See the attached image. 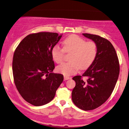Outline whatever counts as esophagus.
Masks as SVG:
<instances>
[{
    "label": "esophagus",
    "instance_id": "esophagus-1",
    "mask_svg": "<svg viewBox=\"0 0 129 129\" xmlns=\"http://www.w3.org/2000/svg\"><path fill=\"white\" fill-rule=\"evenodd\" d=\"M72 78L70 77V76H64V80H68L71 79Z\"/></svg>",
    "mask_w": 129,
    "mask_h": 129
}]
</instances>
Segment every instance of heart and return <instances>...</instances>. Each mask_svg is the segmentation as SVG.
I'll return each mask as SVG.
<instances>
[{"mask_svg": "<svg viewBox=\"0 0 129 129\" xmlns=\"http://www.w3.org/2000/svg\"><path fill=\"white\" fill-rule=\"evenodd\" d=\"M63 49L56 45L51 49V56L56 63L63 61L65 52L71 53L70 62L63 63L57 67L58 73L64 76L75 74L79 69L85 70L94 62L98 53V47L92 41L86 42L85 39L76 35H69L63 41Z\"/></svg>", "mask_w": 129, "mask_h": 129, "instance_id": "heart-1", "label": "heart"}]
</instances>
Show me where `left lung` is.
I'll use <instances>...</instances> for the list:
<instances>
[{"label": "left lung", "mask_w": 129, "mask_h": 129, "mask_svg": "<svg viewBox=\"0 0 129 129\" xmlns=\"http://www.w3.org/2000/svg\"><path fill=\"white\" fill-rule=\"evenodd\" d=\"M96 43L98 53L95 59L82 76H75V87L72 93V101L84 111L98 108L107 100L115 87L119 74V63L116 52L108 40L99 35L83 34Z\"/></svg>", "instance_id": "1"}]
</instances>
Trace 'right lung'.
Wrapping results in <instances>:
<instances>
[{
  "mask_svg": "<svg viewBox=\"0 0 129 129\" xmlns=\"http://www.w3.org/2000/svg\"><path fill=\"white\" fill-rule=\"evenodd\" d=\"M53 32L28 35L15 49L13 58L15 84L26 102L42 106L51 101L63 80V76L54 73L51 49L62 37Z\"/></svg>",
  "mask_w": 129,
  "mask_h": 129,
  "instance_id": "1",
  "label": "right lung"
}]
</instances>
